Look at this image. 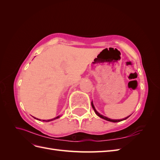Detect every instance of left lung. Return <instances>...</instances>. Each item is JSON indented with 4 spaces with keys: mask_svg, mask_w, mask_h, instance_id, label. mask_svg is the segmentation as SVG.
Here are the masks:
<instances>
[{
    "mask_svg": "<svg viewBox=\"0 0 160 160\" xmlns=\"http://www.w3.org/2000/svg\"><path fill=\"white\" fill-rule=\"evenodd\" d=\"M91 106H92V108H93V109H94L95 113L97 114V115H98L99 118H102V119H105V120L108 121V122H114V123H115V122H122V121H123V120H125L126 119H128V118L129 117V116H130V115H129V116H128V117L125 118H123V119H110V118H107V117H105V116H104V115H101V114L98 112V111L95 109V106H94V105H93V101H91Z\"/></svg>",
    "mask_w": 160,
    "mask_h": 160,
    "instance_id": "8db88e82",
    "label": "left lung"
}]
</instances>
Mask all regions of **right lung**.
<instances>
[{
	"label": "right lung",
	"instance_id": "right-lung-1",
	"mask_svg": "<svg viewBox=\"0 0 160 160\" xmlns=\"http://www.w3.org/2000/svg\"><path fill=\"white\" fill-rule=\"evenodd\" d=\"M61 117L60 115H59V116H57V117H56V118H53V119H48V120H42L43 122H51V121H53V120H55V119H58V118H59ZM35 119H37V118H34ZM41 120V119H37V120Z\"/></svg>",
	"mask_w": 160,
	"mask_h": 160
}]
</instances>
